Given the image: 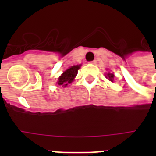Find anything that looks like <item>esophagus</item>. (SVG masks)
<instances>
[{"label":"esophagus","instance_id":"obj_1","mask_svg":"<svg viewBox=\"0 0 156 156\" xmlns=\"http://www.w3.org/2000/svg\"><path fill=\"white\" fill-rule=\"evenodd\" d=\"M96 62H97V61H96V60H94V61L89 62V63H92V64H96Z\"/></svg>","mask_w":156,"mask_h":156}]
</instances>
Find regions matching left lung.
<instances>
[{
  "instance_id": "1",
  "label": "left lung",
  "mask_w": 156,
  "mask_h": 156,
  "mask_svg": "<svg viewBox=\"0 0 156 156\" xmlns=\"http://www.w3.org/2000/svg\"><path fill=\"white\" fill-rule=\"evenodd\" d=\"M106 78H108L109 81L113 82L114 78H115V75H114V73H108V74H107V76H106Z\"/></svg>"
}]
</instances>
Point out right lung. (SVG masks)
<instances>
[{
	"label": "right lung",
	"mask_w": 156,
	"mask_h": 156,
	"mask_svg": "<svg viewBox=\"0 0 156 156\" xmlns=\"http://www.w3.org/2000/svg\"><path fill=\"white\" fill-rule=\"evenodd\" d=\"M80 67L81 65H74L73 67H70L66 71L63 72L62 74L58 78L57 83L58 85H62V87H67L68 84L72 83L74 80L75 77L77 76L78 70Z\"/></svg>",
	"instance_id": "right-lung-1"
}]
</instances>
